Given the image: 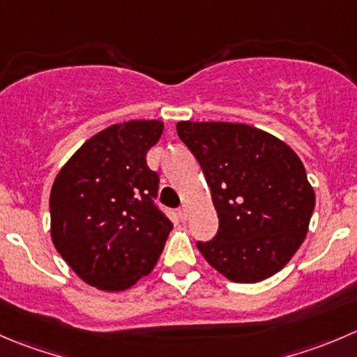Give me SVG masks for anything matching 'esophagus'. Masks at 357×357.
Instances as JSON below:
<instances>
[{
	"instance_id": "34e87169",
	"label": "esophagus",
	"mask_w": 357,
	"mask_h": 357,
	"mask_svg": "<svg viewBox=\"0 0 357 357\" xmlns=\"http://www.w3.org/2000/svg\"><path fill=\"white\" fill-rule=\"evenodd\" d=\"M188 216H190L188 206H183L181 209H179V218H181L183 221H186V220H188Z\"/></svg>"
}]
</instances>
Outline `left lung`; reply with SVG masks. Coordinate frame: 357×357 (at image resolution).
<instances>
[{
    "instance_id": "obj_1",
    "label": "left lung",
    "mask_w": 357,
    "mask_h": 357,
    "mask_svg": "<svg viewBox=\"0 0 357 357\" xmlns=\"http://www.w3.org/2000/svg\"><path fill=\"white\" fill-rule=\"evenodd\" d=\"M178 136L202 167L220 228L197 242L234 282H259L293 258L309 230L314 188L298 155L245 123L178 122Z\"/></svg>"
}]
</instances>
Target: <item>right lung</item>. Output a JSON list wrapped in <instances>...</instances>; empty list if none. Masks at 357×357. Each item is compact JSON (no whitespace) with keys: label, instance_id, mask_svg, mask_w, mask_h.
Returning <instances> with one entry per match:
<instances>
[{"label":"right lung","instance_id":"add662e5","mask_svg":"<svg viewBox=\"0 0 357 357\" xmlns=\"http://www.w3.org/2000/svg\"><path fill=\"white\" fill-rule=\"evenodd\" d=\"M162 132L160 120L115 123L85 141L52 185V242L102 291H123L150 274L172 230L155 204L160 179L146 165Z\"/></svg>","mask_w":357,"mask_h":357}]
</instances>
